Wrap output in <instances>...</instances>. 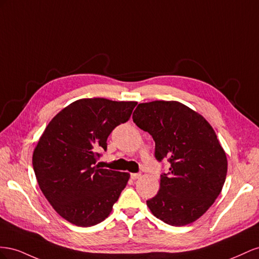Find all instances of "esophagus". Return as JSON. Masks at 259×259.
Segmentation results:
<instances>
[{
	"mask_svg": "<svg viewBox=\"0 0 259 259\" xmlns=\"http://www.w3.org/2000/svg\"><path fill=\"white\" fill-rule=\"evenodd\" d=\"M142 176V174L141 172H138V174H131V179L132 180H137V179H139L140 177Z\"/></svg>",
	"mask_w": 259,
	"mask_h": 259,
	"instance_id": "34e87169",
	"label": "esophagus"
}]
</instances>
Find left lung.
<instances>
[{
	"mask_svg": "<svg viewBox=\"0 0 259 259\" xmlns=\"http://www.w3.org/2000/svg\"><path fill=\"white\" fill-rule=\"evenodd\" d=\"M140 129L155 141V157L170 162L160 176L158 193L146 201L153 215L181 227L203 216L223 190L226 152L205 118L177 101L139 104L132 115Z\"/></svg>",
	"mask_w": 259,
	"mask_h": 259,
	"instance_id": "1",
	"label": "left lung"
}]
</instances>
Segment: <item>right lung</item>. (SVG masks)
Segmentation results:
<instances>
[{"label":"right lung","mask_w":259,"mask_h":259,"mask_svg":"<svg viewBox=\"0 0 259 259\" xmlns=\"http://www.w3.org/2000/svg\"><path fill=\"white\" fill-rule=\"evenodd\" d=\"M137 102L81 99L63 108L47 125L32 155L33 170L55 211L78 227H91L109 216L130 174L100 168L98 150L128 121Z\"/></svg>","instance_id":"obj_1"}]
</instances>
